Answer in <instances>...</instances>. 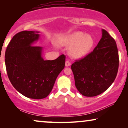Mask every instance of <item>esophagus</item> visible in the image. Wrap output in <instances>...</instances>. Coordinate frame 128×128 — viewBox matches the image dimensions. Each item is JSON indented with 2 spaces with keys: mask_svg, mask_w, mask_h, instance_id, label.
Instances as JSON below:
<instances>
[{
  "mask_svg": "<svg viewBox=\"0 0 128 128\" xmlns=\"http://www.w3.org/2000/svg\"><path fill=\"white\" fill-rule=\"evenodd\" d=\"M71 64H70V62L69 60H66V62H65V66L66 67H68V66H69Z\"/></svg>",
  "mask_w": 128,
  "mask_h": 128,
  "instance_id": "34e87169",
  "label": "esophagus"
}]
</instances>
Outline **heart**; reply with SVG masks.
Here are the masks:
<instances>
[{
	"label": "heart",
	"mask_w": 128,
	"mask_h": 128,
	"mask_svg": "<svg viewBox=\"0 0 128 128\" xmlns=\"http://www.w3.org/2000/svg\"><path fill=\"white\" fill-rule=\"evenodd\" d=\"M62 45L72 47L70 55L74 58H79L92 50L94 41L90 35L82 32H76L66 36L60 42Z\"/></svg>",
	"instance_id": "1"
}]
</instances>
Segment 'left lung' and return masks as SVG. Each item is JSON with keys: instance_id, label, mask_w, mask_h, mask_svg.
Segmentation results:
<instances>
[{"instance_id": "1", "label": "left lung", "mask_w": 128, "mask_h": 128, "mask_svg": "<svg viewBox=\"0 0 128 128\" xmlns=\"http://www.w3.org/2000/svg\"><path fill=\"white\" fill-rule=\"evenodd\" d=\"M119 67L115 40L105 30L93 51L71 66L75 86L82 95L94 97L107 90L114 81Z\"/></svg>"}]
</instances>
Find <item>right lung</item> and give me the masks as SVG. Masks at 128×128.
Masks as SVG:
<instances>
[{"label": "right lung", "instance_id": "1", "mask_svg": "<svg viewBox=\"0 0 128 128\" xmlns=\"http://www.w3.org/2000/svg\"><path fill=\"white\" fill-rule=\"evenodd\" d=\"M38 31H22L13 36L5 52L8 78L13 86L30 98L42 99L51 92L65 64L64 55L52 60L42 57V48L32 46L39 39Z\"/></svg>", "mask_w": 128, "mask_h": 128}]
</instances>
